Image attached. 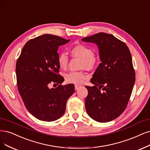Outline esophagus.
I'll return each instance as SVG.
<instances>
[{
	"label": "esophagus",
	"mask_w": 150,
	"mask_h": 150,
	"mask_svg": "<svg viewBox=\"0 0 150 150\" xmlns=\"http://www.w3.org/2000/svg\"><path fill=\"white\" fill-rule=\"evenodd\" d=\"M80 87H81V86L79 85V84H76L75 85V90H77Z\"/></svg>",
	"instance_id": "obj_1"
}]
</instances>
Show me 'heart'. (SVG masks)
I'll list each match as a JSON object with an SVG mask.
<instances>
[{
    "label": "heart",
    "instance_id": "1",
    "mask_svg": "<svg viewBox=\"0 0 150 150\" xmlns=\"http://www.w3.org/2000/svg\"><path fill=\"white\" fill-rule=\"evenodd\" d=\"M71 55L81 59V67L87 69L94 68L99 63V58L94 54L93 50L88 46L77 44L71 48ZM69 62L68 56L66 53H61L58 57V64L60 68L66 69ZM87 78V75L82 71H71L65 75L66 81L69 83L81 84Z\"/></svg>",
    "mask_w": 150,
    "mask_h": 150
}]
</instances>
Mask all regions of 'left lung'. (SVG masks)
I'll use <instances>...</instances> for the list:
<instances>
[{"label":"left lung","instance_id":"1","mask_svg":"<svg viewBox=\"0 0 150 150\" xmlns=\"http://www.w3.org/2000/svg\"><path fill=\"white\" fill-rule=\"evenodd\" d=\"M82 41L97 45L101 61L91 79L94 86H86L87 113L97 122H110L125 110L135 84L130 51L111 34L100 32Z\"/></svg>","mask_w":150,"mask_h":150}]
</instances>
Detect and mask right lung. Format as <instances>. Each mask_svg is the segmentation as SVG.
<instances>
[{
	"mask_svg": "<svg viewBox=\"0 0 150 150\" xmlns=\"http://www.w3.org/2000/svg\"><path fill=\"white\" fill-rule=\"evenodd\" d=\"M58 36L45 34L29 40L16 64L18 90L28 112L38 119L53 122L65 112L66 102L74 92V85H59L50 89L51 82L61 84L58 74L59 46L68 43Z\"/></svg>",
	"mask_w": 150,
	"mask_h": 150,
	"instance_id": "add662e5",
	"label": "right lung"
}]
</instances>
